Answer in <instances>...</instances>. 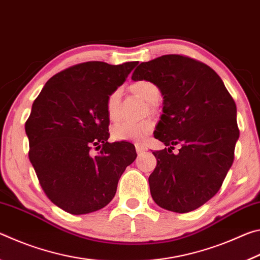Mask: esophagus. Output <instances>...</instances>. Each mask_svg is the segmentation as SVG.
Masks as SVG:
<instances>
[{
  "label": "esophagus",
  "instance_id": "1",
  "mask_svg": "<svg viewBox=\"0 0 260 260\" xmlns=\"http://www.w3.org/2000/svg\"><path fill=\"white\" fill-rule=\"evenodd\" d=\"M135 149H136V152H138V153H141V152L148 150V148L144 146V144H141V143H136Z\"/></svg>",
  "mask_w": 260,
  "mask_h": 260
}]
</instances>
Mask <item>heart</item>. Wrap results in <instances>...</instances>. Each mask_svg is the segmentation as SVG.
<instances>
[{"mask_svg": "<svg viewBox=\"0 0 260 260\" xmlns=\"http://www.w3.org/2000/svg\"><path fill=\"white\" fill-rule=\"evenodd\" d=\"M128 89L131 93L139 96L149 104V109L153 110V102H156L159 96V89L155 83L149 80H138L132 82ZM120 90L114 89L107 98V112L110 120H116L119 111ZM153 129V121L144 119L138 122L120 121L112 127V136L116 140H134L143 141Z\"/></svg>", "mask_w": 260, "mask_h": 260, "instance_id": "b5f03b06", "label": "heart"}]
</instances>
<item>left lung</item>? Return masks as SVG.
Listing matches in <instances>:
<instances>
[{
	"label": "left lung",
	"mask_w": 260,
	"mask_h": 260,
	"mask_svg": "<svg viewBox=\"0 0 260 260\" xmlns=\"http://www.w3.org/2000/svg\"><path fill=\"white\" fill-rule=\"evenodd\" d=\"M132 80L151 81L164 96L155 138L170 148L152 152V199L173 212L196 210L219 191L234 160L240 136L234 100L212 69L182 55L141 63Z\"/></svg>",
	"instance_id": "left-lung-1"
}]
</instances>
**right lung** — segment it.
<instances>
[{
    "label": "right lung",
    "instance_id": "1",
    "mask_svg": "<svg viewBox=\"0 0 260 260\" xmlns=\"http://www.w3.org/2000/svg\"><path fill=\"white\" fill-rule=\"evenodd\" d=\"M136 65L95 60L73 65L50 78L34 101L25 124L29 160L48 199L69 213L86 214L108 205L121 174L135 160L133 144L108 142L107 98Z\"/></svg>",
    "mask_w": 260,
    "mask_h": 260
}]
</instances>
